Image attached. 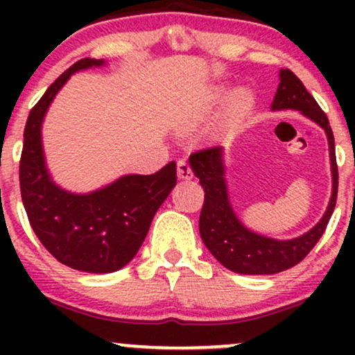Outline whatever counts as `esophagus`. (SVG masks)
<instances>
[{
    "label": "esophagus",
    "instance_id": "obj_1",
    "mask_svg": "<svg viewBox=\"0 0 355 355\" xmlns=\"http://www.w3.org/2000/svg\"><path fill=\"white\" fill-rule=\"evenodd\" d=\"M177 173H178V178H182V180H190V178L193 177L191 166L189 165V162H187L185 158H182V160L177 162Z\"/></svg>",
    "mask_w": 355,
    "mask_h": 355
}]
</instances>
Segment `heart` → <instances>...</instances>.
<instances>
[{"label":"heart","instance_id":"heart-1","mask_svg":"<svg viewBox=\"0 0 355 355\" xmlns=\"http://www.w3.org/2000/svg\"><path fill=\"white\" fill-rule=\"evenodd\" d=\"M222 96H223V88L217 87V88L211 89V93H210L211 101H218ZM252 103H254V98H252V95L248 89H245V88L235 89V92L230 95L229 101H227L225 118L229 121L239 120L240 116H243L248 110H250Z\"/></svg>","mask_w":355,"mask_h":355}]
</instances>
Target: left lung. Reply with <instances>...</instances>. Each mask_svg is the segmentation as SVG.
I'll return each instance as SVG.
<instances>
[{
  "mask_svg": "<svg viewBox=\"0 0 355 355\" xmlns=\"http://www.w3.org/2000/svg\"><path fill=\"white\" fill-rule=\"evenodd\" d=\"M279 88L272 101V110H297L317 123L327 135L332 172V195L327 210L311 230L295 239L277 240L247 229L237 217L229 198L223 164V146L200 150L190 155V166L205 190L200 222V237L210 254L223 267L235 274L270 275L297 266L312 250L325 232L336 207L339 173L336 164V145L327 115L322 112L304 83L291 70L279 71Z\"/></svg>",
  "mask_w": 355,
  "mask_h": 355,
  "instance_id": "obj_1",
  "label": "left lung"
}]
</instances>
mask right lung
Segmentation results:
<instances>
[{"instance_id":"obj_1","label":"right lung","mask_w":355,"mask_h":355,"mask_svg":"<svg viewBox=\"0 0 355 355\" xmlns=\"http://www.w3.org/2000/svg\"><path fill=\"white\" fill-rule=\"evenodd\" d=\"M103 64L105 60L83 58L50 85L28 116L19 162L23 205L36 237L58 262L88 274L116 272L137 255L177 183L175 162L153 175H123L89 193H73L53 182L42 140L48 108L71 75Z\"/></svg>"}]
</instances>
